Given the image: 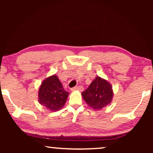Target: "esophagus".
Listing matches in <instances>:
<instances>
[{"label": "esophagus", "mask_w": 153, "mask_h": 153, "mask_svg": "<svg viewBox=\"0 0 153 153\" xmlns=\"http://www.w3.org/2000/svg\"><path fill=\"white\" fill-rule=\"evenodd\" d=\"M83 90H84V88H83V87L81 86H76V87H74V88H71V91H76V90L82 91Z\"/></svg>", "instance_id": "esophagus-1"}]
</instances>
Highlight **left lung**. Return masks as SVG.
Segmentation results:
<instances>
[{
	"instance_id": "left-lung-1",
	"label": "left lung",
	"mask_w": 153,
	"mask_h": 153,
	"mask_svg": "<svg viewBox=\"0 0 153 153\" xmlns=\"http://www.w3.org/2000/svg\"><path fill=\"white\" fill-rule=\"evenodd\" d=\"M86 104L94 110H100L112 101L113 92L107 80L97 77L89 87L82 93Z\"/></svg>"
}]
</instances>
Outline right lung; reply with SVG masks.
Segmentation results:
<instances>
[{
  "label": "right lung",
  "instance_id": "1",
  "mask_svg": "<svg viewBox=\"0 0 153 153\" xmlns=\"http://www.w3.org/2000/svg\"><path fill=\"white\" fill-rule=\"evenodd\" d=\"M69 93L64 90L57 76L43 80L38 90V102L51 111L60 110L65 104Z\"/></svg>",
  "mask_w": 153,
  "mask_h": 153
}]
</instances>
